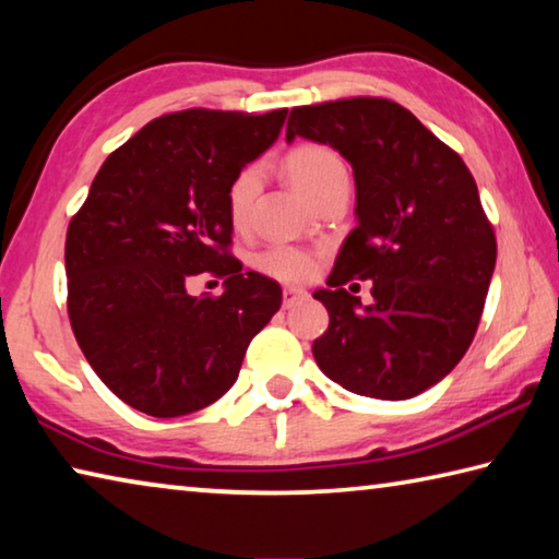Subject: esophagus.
<instances>
[{
  "mask_svg": "<svg viewBox=\"0 0 559 559\" xmlns=\"http://www.w3.org/2000/svg\"><path fill=\"white\" fill-rule=\"evenodd\" d=\"M308 293L300 288H283V308H293L298 300H306Z\"/></svg>",
  "mask_w": 559,
  "mask_h": 559,
  "instance_id": "34e87169",
  "label": "esophagus"
}]
</instances>
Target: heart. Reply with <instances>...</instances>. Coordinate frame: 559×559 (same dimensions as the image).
Segmentation results:
<instances>
[{
    "label": "heart",
    "instance_id": "obj_1",
    "mask_svg": "<svg viewBox=\"0 0 559 559\" xmlns=\"http://www.w3.org/2000/svg\"><path fill=\"white\" fill-rule=\"evenodd\" d=\"M286 175L293 185H296L302 194L316 200V197L328 189L337 179L347 177L345 163L340 159L335 150L318 143H302L293 147L283 159ZM261 187V169L257 165L243 167L236 175L229 189H226V214L229 222L239 229L249 219V210L253 197H257ZM257 269L266 276L283 281V283H302L316 273V257L306 249L288 243L269 246L266 251H261L257 257Z\"/></svg>",
    "mask_w": 559,
    "mask_h": 559
}]
</instances>
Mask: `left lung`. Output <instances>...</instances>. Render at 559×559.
Wrapping results in <instances>:
<instances>
[{
  "mask_svg": "<svg viewBox=\"0 0 559 559\" xmlns=\"http://www.w3.org/2000/svg\"><path fill=\"white\" fill-rule=\"evenodd\" d=\"M296 135L335 147L355 173L357 226L328 288L330 325L313 343L320 370L374 400H409L466 355L496 269V231L456 150L400 103L340 98L290 110ZM355 280H372L358 308Z\"/></svg>",
  "mask_w": 559,
  "mask_h": 559,
  "instance_id": "1",
  "label": "left lung"
}]
</instances>
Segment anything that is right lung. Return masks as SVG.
Listing matches in <instances>:
<instances>
[{
    "instance_id": "right-lung-1",
    "label": "right lung",
    "mask_w": 559,
    "mask_h": 559,
    "mask_svg": "<svg viewBox=\"0 0 559 559\" xmlns=\"http://www.w3.org/2000/svg\"><path fill=\"white\" fill-rule=\"evenodd\" d=\"M286 108L167 112L112 150L66 231L69 320L103 384L169 419L219 400L246 347L281 308V286L241 273L226 189L276 143ZM197 275L222 297H189Z\"/></svg>"
}]
</instances>
